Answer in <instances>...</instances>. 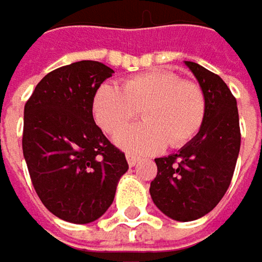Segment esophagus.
I'll use <instances>...</instances> for the list:
<instances>
[{"instance_id":"esophagus-1","label":"esophagus","mask_w":262,"mask_h":262,"mask_svg":"<svg viewBox=\"0 0 262 262\" xmlns=\"http://www.w3.org/2000/svg\"><path fill=\"white\" fill-rule=\"evenodd\" d=\"M125 158H126V162H128V165H129V167H134V165H136V164L139 162V158H137L136 155L129 154V152H128V154L125 155Z\"/></svg>"}]
</instances>
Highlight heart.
<instances>
[{
	"label": "heart",
	"instance_id": "1",
	"mask_svg": "<svg viewBox=\"0 0 262 262\" xmlns=\"http://www.w3.org/2000/svg\"><path fill=\"white\" fill-rule=\"evenodd\" d=\"M92 110L97 123L110 134L134 121L141 110L144 121L121 131L115 141L122 149L150 154L194 139L204 122L206 98L195 82L180 80L168 70H152L126 79L122 89L100 86Z\"/></svg>",
	"mask_w": 262,
	"mask_h": 262
}]
</instances>
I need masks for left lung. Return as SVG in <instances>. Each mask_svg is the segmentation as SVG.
<instances>
[{"label": "left lung", "instance_id": "obj_1", "mask_svg": "<svg viewBox=\"0 0 262 262\" xmlns=\"http://www.w3.org/2000/svg\"><path fill=\"white\" fill-rule=\"evenodd\" d=\"M206 98V116L196 133L178 154L157 158L158 173L150 196L165 216L189 222L207 215L225 195L240 152L237 101L215 73L185 61Z\"/></svg>", "mask_w": 262, "mask_h": 262}]
</instances>
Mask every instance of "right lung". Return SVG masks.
Segmentation results:
<instances>
[{"label":"right lung","mask_w":262,"mask_h":262,"mask_svg":"<svg viewBox=\"0 0 262 262\" xmlns=\"http://www.w3.org/2000/svg\"><path fill=\"white\" fill-rule=\"evenodd\" d=\"M115 71L79 61L46 74L24 110V158L41 203L71 224L97 221L112 206L125 155L92 116L95 92Z\"/></svg>","instance_id":"1"}]
</instances>
